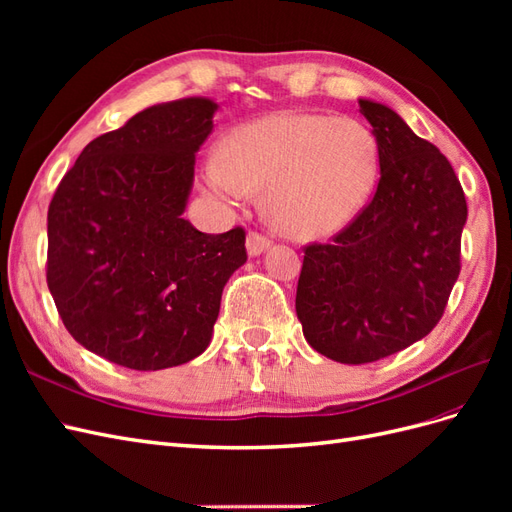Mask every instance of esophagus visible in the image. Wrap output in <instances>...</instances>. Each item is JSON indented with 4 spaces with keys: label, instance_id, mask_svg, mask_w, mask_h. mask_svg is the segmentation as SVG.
Wrapping results in <instances>:
<instances>
[{
    "label": "esophagus",
    "instance_id": "1",
    "mask_svg": "<svg viewBox=\"0 0 512 512\" xmlns=\"http://www.w3.org/2000/svg\"><path fill=\"white\" fill-rule=\"evenodd\" d=\"M245 247H247V254L254 258V256H260L262 252H267L271 247V241L267 237L258 235V232H250L245 239Z\"/></svg>",
    "mask_w": 512,
    "mask_h": 512
}]
</instances>
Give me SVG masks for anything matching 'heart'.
<instances>
[{
  "mask_svg": "<svg viewBox=\"0 0 512 512\" xmlns=\"http://www.w3.org/2000/svg\"><path fill=\"white\" fill-rule=\"evenodd\" d=\"M378 175V145L354 117L282 111L245 123L207 160L211 198L241 207L265 190L267 220L288 237L322 239L354 220Z\"/></svg>",
  "mask_w": 512,
  "mask_h": 512,
  "instance_id": "1",
  "label": "heart"
}]
</instances>
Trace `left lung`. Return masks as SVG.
<instances>
[{"label": "left lung", "mask_w": 512, "mask_h": 512, "mask_svg": "<svg viewBox=\"0 0 512 512\" xmlns=\"http://www.w3.org/2000/svg\"><path fill=\"white\" fill-rule=\"evenodd\" d=\"M378 145L371 203L329 245H307L297 318L307 344L331 361L374 363L423 339L457 277L468 205L438 147L391 106L359 98Z\"/></svg>", "instance_id": "8db88e82"}]
</instances>
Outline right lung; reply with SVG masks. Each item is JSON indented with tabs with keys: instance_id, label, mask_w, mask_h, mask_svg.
<instances>
[{
	"instance_id": "obj_1",
	"label": "right lung",
	"mask_w": 512,
	"mask_h": 512,
	"mask_svg": "<svg viewBox=\"0 0 512 512\" xmlns=\"http://www.w3.org/2000/svg\"><path fill=\"white\" fill-rule=\"evenodd\" d=\"M218 102L149 106L91 141L49 207L46 282L68 333L115 365L158 371L203 354L245 232L183 218Z\"/></svg>"
}]
</instances>
